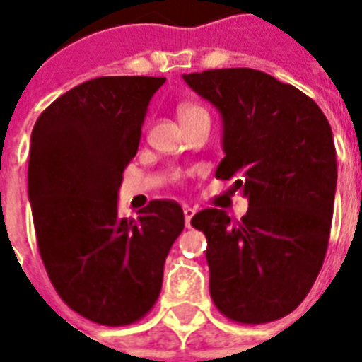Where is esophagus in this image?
Listing matches in <instances>:
<instances>
[{"label":"esophagus","mask_w":362,"mask_h":362,"mask_svg":"<svg viewBox=\"0 0 362 362\" xmlns=\"http://www.w3.org/2000/svg\"><path fill=\"white\" fill-rule=\"evenodd\" d=\"M193 216H195V210L192 206H184V221H186V227L192 226Z\"/></svg>","instance_id":"34e87169"}]
</instances>
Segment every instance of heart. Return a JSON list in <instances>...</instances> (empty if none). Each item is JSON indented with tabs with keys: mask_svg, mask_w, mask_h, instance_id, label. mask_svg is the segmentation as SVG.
Returning a JSON list of instances; mask_svg holds the SVG:
<instances>
[{
	"mask_svg": "<svg viewBox=\"0 0 362 362\" xmlns=\"http://www.w3.org/2000/svg\"><path fill=\"white\" fill-rule=\"evenodd\" d=\"M203 112H204V109H201L199 105H193V103H184L178 107V118H180V122L189 120V118H193V116L203 115Z\"/></svg>",
	"mask_w": 362,
	"mask_h": 362,
	"instance_id": "1",
	"label": "heart"
}]
</instances>
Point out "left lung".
<instances>
[{"label":"left lung","mask_w":362,"mask_h":362,"mask_svg":"<svg viewBox=\"0 0 362 362\" xmlns=\"http://www.w3.org/2000/svg\"><path fill=\"white\" fill-rule=\"evenodd\" d=\"M223 120L226 158L216 178L235 180L247 212L204 209L192 226L206 237L210 297L231 321L261 325L291 314L325 259L337 192L329 120L306 93L263 71L184 75Z\"/></svg>","instance_id":"8db88e82"}]
</instances>
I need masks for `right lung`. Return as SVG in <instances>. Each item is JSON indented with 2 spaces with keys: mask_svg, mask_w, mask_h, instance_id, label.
<instances>
[{
  "mask_svg": "<svg viewBox=\"0 0 362 362\" xmlns=\"http://www.w3.org/2000/svg\"><path fill=\"white\" fill-rule=\"evenodd\" d=\"M163 76H99L65 92L31 131L28 195L47 274L67 306L107 327L152 310L184 229L180 204L156 199L118 214L150 99Z\"/></svg>",
  "mask_w": 362,
  "mask_h": 362,
  "instance_id": "right-lung-1",
  "label": "right lung"
}]
</instances>
